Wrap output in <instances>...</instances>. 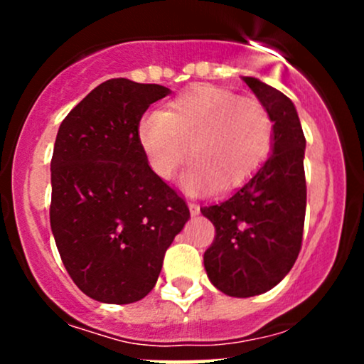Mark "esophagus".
Wrapping results in <instances>:
<instances>
[{"label":"esophagus","instance_id":"esophagus-1","mask_svg":"<svg viewBox=\"0 0 364 364\" xmlns=\"http://www.w3.org/2000/svg\"><path fill=\"white\" fill-rule=\"evenodd\" d=\"M188 207H190V212H191V215H198V212H200V207L196 205V203H188Z\"/></svg>","mask_w":364,"mask_h":364}]
</instances>
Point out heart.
Wrapping results in <instances>:
<instances>
[{
  "label": "heart",
  "mask_w": 364,
  "mask_h": 364,
  "mask_svg": "<svg viewBox=\"0 0 364 364\" xmlns=\"http://www.w3.org/2000/svg\"><path fill=\"white\" fill-rule=\"evenodd\" d=\"M140 144L154 173L173 179L188 157L191 188L231 191L248 181L269 157L274 123L255 97L214 85L183 92L164 112H152L140 124Z\"/></svg>",
  "instance_id": "1"
}]
</instances>
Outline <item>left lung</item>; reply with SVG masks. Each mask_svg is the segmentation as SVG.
I'll return each mask as SVG.
<instances>
[{
  "mask_svg": "<svg viewBox=\"0 0 364 364\" xmlns=\"http://www.w3.org/2000/svg\"><path fill=\"white\" fill-rule=\"evenodd\" d=\"M243 80L272 119V152L231 198L200 208L215 228L203 255L207 275L232 298L270 291L289 274L301 250L306 212V140L298 111L281 90L255 77Z\"/></svg>",
  "mask_w": 364,
  "mask_h": 364,
  "instance_id": "left-lung-1",
  "label": "left lung"
}]
</instances>
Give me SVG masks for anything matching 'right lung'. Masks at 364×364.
Listing matches in <instances>:
<instances>
[{
  "mask_svg": "<svg viewBox=\"0 0 364 364\" xmlns=\"http://www.w3.org/2000/svg\"><path fill=\"white\" fill-rule=\"evenodd\" d=\"M111 78L68 112L51 159V231L78 289L109 304L140 301L190 219L185 200L150 169L139 124L169 94Z\"/></svg>",
  "mask_w": 364,
  "mask_h": 364,
  "instance_id": "1",
  "label": "right lung"
}]
</instances>
